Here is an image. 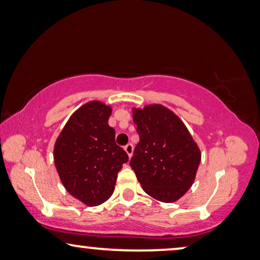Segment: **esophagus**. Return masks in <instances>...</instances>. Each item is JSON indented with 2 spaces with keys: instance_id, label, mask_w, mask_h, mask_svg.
Wrapping results in <instances>:
<instances>
[{
  "instance_id": "34e87169",
  "label": "esophagus",
  "mask_w": 260,
  "mask_h": 260,
  "mask_svg": "<svg viewBox=\"0 0 260 260\" xmlns=\"http://www.w3.org/2000/svg\"><path fill=\"white\" fill-rule=\"evenodd\" d=\"M124 150L126 151V154H127V156L129 157H131V155H133V151H134V146L131 143H129V144H126L125 147H124Z\"/></svg>"
}]
</instances>
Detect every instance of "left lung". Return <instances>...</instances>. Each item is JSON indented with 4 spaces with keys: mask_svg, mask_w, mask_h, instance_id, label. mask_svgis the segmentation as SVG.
Here are the masks:
<instances>
[{
    "mask_svg": "<svg viewBox=\"0 0 260 260\" xmlns=\"http://www.w3.org/2000/svg\"><path fill=\"white\" fill-rule=\"evenodd\" d=\"M140 142L130 166L146 193L172 203L193 184L201 150L183 120L160 104L133 109Z\"/></svg>",
    "mask_w": 260,
    "mask_h": 260,
    "instance_id": "8db88e82",
    "label": "left lung"
}]
</instances>
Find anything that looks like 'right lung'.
<instances>
[{
  "label": "right lung",
  "instance_id": "add662e5",
  "mask_svg": "<svg viewBox=\"0 0 260 260\" xmlns=\"http://www.w3.org/2000/svg\"><path fill=\"white\" fill-rule=\"evenodd\" d=\"M111 106L93 100L77 109L57 137L53 160L66 190L88 207L112 196L117 174L129 156L109 125Z\"/></svg>",
  "mask_w": 260,
  "mask_h": 260
}]
</instances>
